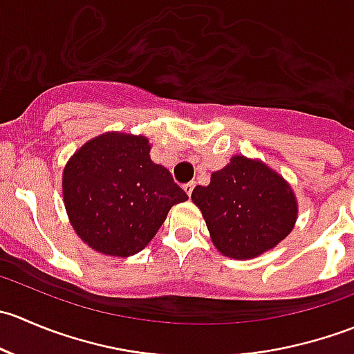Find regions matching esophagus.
Returning <instances> with one entry per match:
<instances>
[{
    "label": "esophagus",
    "mask_w": 354,
    "mask_h": 354,
    "mask_svg": "<svg viewBox=\"0 0 354 354\" xmlns=\"http://www.w3.org/2000/svg\"><path fill=\"white\" fill-rule=\"evenodd\" d=\"M194 188H195V183H194V181H190V183L183 185V190H185V194L188 195V197H190V195H192V192H194Z\"/></svg>",
    "instance_id": "esophagus-1"
}]
</instances>
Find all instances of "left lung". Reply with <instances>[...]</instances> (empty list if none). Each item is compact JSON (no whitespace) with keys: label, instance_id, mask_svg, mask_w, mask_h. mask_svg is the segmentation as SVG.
I'll return each instance as SVG.
<instances>
[{"label":"left lung","instance_id":"left-lung-1","mask_svg":"<svg viewBox=\"0 0 354 354\" xmlns=\"http://www.w3.org/2000/svg\"><path fill=\"white\" fill-rule=\"evenodd\" d=\"M192 200L202 210L212 243L223 255L248 260L274 248L291 233L298 202L289 183L260 160L234 156L195 187Z\"/></svg>","mask_w":354,"mask_h":354}]
</instances>
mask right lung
<instances>
[{
	"mask_svg": "<svg viewBox=\"0 0 354 354\" xmlns=\"http://www.w3.org/2000/svg\"><path fill=\"white\" fill-rule=\"evenodd\" d=\"M142 135L108 131L82 145L63 171V200L75 233L104 255L144 250L167 212L188 195L152 162Z\"/></svg>",
	"mask_w": 354,
	"mask_h": 354,
	"instance_id": "obj_1",
	"label": "right lung"
}]
</instances>
